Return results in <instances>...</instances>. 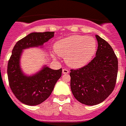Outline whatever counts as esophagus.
I'll return each instance as SVG.
<instances>
[{
	"mask_svg": "<svg viewBox=\"0 0 126 126\" xmlns=\"http://www.w3.org/2000/svg\"><path fill=\"white\" fill-rule=\"evenodd\" d=\"M62 73H63V74H68V73H69V71H68V70H67V69L64 68V69L62 70Z\"/></svg>",
	"mask_w": 126,
	"mask_h": 126,
	"instance_id": "esophagus-1",
	"label": "esophagus"
}]
</instances>
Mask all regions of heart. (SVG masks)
Returning a JSON list of instances; mask_svg holds the SVG:
<instances>
[{
	"instance_id": "b5f03b06",
	"label": "heart",
	"mask_w": 126,
	"mask_h": 126,
	"mask_svg": "<svg viewBox=\"0 0 126 126\" xmlns=\"http://www.w3.org/2000/svg\"><path fill=\"white\" fill-rule=\"evenodd\" d=\"M97 43L93 37L75 34L62 39L54 45L58 56L66 59L67 64L79 68L87 64L96 53Z\"/></svg>"
}]
</instances>
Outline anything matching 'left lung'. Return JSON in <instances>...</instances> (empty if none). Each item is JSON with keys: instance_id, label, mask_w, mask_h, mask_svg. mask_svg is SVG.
Instances as JSON below:
<instances>
[{"instance_id": "left-lung-1", "label": "left lung", "mask_w": 126, "mask_h": 126, "mask_svg": "<svg viewBox=\"0 0 126 126\" xmlns=\"http://www.w3.org/2000/svg\"><path fill=\"white\" fill-rule=\"evenodd\" d=\"M96 57L83 67L70 70V89L81 103L94 106L103 102L115 86L118 60L110 45L96 35Z\"/></svg>"}]
</instances>
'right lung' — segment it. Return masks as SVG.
<instances>
[{
  "instance_id": "right-lung-1",
  "label": "right lung",
  "mask_w": 126,
  "mask_h": 126,
  "mask_svg": "<svg viewBox=\"0 0 126 126\" xmlns=\"http://www.w3.org/2000/svg\"><path fill=\"white\" fill-rule=\"evenodd\" d=\"M54 36V32H32L16 43L8 62L7 75L11 91L19 101L29 106L38 105L49 98L62 69L53 70L45 65L32 75L23 73L20 58L23 51L31 47H42Z\"/></svg>"
}]
</instances>
